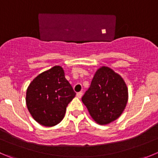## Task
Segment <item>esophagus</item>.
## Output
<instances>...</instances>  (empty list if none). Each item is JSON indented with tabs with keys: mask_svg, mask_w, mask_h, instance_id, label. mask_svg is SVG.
Wrapping results in <instances>:
<instances>
[{
	"mask_svg": "<svg viewBox=\"0 0 158 158\" xmlns=\"http://www.w3.org/2000/svg\"><path fill=\"white\" fill-rule=\"evenodd\" d=\"M76 96H77L78 98H81V97H82V92L77 93V94H76Z\"/></svg>",
	"mask_w": 158,
	"mask_h": 158,
	"instance_id": "esophagus-1",
	"label": "esophagus"
}]
</instances>
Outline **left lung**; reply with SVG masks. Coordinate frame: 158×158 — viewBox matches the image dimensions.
I'll list each match as a JSON object with an SVG mask.
<instances>
[{
	"label": "left lung",
	"instance_id": "obj_1",
	"mask_svg": "<svg viewBox=\"0 0 158 158\" xmlns=\"http://www.w3.org/2000/svg\"><path fill=\"white\" fill-rule=\"evenodd\" d=\"M128 99V87L123 78L109 67L102 66L96 71L82 101L94 122L105 126L120 117Z\"/></svg>",
	"mask_w": 158,
	"mask_h": 158
}]
</instances>
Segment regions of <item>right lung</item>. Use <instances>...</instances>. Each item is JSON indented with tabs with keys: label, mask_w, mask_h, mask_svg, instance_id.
I'll return each instance as SVG.
<instances>
[{
	"label": "right lung",
	"mask_w": 158,
	"mask_h": 158,
	"mask_svg": "<svg viewBox=\"0 0 158 158\" xmlns=\"http://www.w3.org/2000/svg\"><path fill=\"white\" fill-rule=\"evenodd\" d=\"M76 96L64 77L62 67L55 65L38 75L26 90L29 113L41 126H56L64 117L66 107Z\"/></svg>",
	"instance_id": "1"
}]
</instances>
